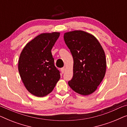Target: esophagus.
Instances as JSON below:
<instances>
[{
    "label": "esophagus",
    "instance_id": "obj_1",
    "mask_svg": "<svg viewBox=\"0 0 127 127\" xmlns=\"http://www.w3.org/2000/svg\"><path fill=\"white\" fill-rule=\"evenodd\" d=\"M65 67H62V68L61 69V73L62 74H63L64 72H65Z\"/></svg>",
    "mask_w": 127,
    "mask_h": 127
}]
</instances>
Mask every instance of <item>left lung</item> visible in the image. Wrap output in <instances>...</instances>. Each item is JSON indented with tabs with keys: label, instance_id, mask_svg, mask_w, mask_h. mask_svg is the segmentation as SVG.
I'll return each mask as SVG.
<instances>
[{
	"label": "left lung",
	"instance_id": "1",
	"mask_svg": "<svg viewBox=\"0 0 127 127\" xmlns=\"http://www.w3.org/2000/svg\"><path fill=\"white\" fill-rule=\"evenodd\" d=\"M64 40L73 58V76L68 84L83 95L96 90L105 75L106 61L101 45L92 34L82 31L64 34Z\"/></svg>",
	"mask_w": 127,
	"mask_h": 127
}]
</instances>
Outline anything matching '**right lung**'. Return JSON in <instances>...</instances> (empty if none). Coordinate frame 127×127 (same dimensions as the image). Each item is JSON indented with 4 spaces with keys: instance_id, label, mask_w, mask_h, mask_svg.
Here are the masks:
<instances>
[{
    "instance_id": "right-lung-1",
    "label": "right lung",
    "mask_w": 127,
    "mask_h": 127,
    "mask_svg": "<svg viewBox=\"0 0 127 127\" xmlns=\"http://www.w3.org/2000/svg\"><path fill=\"white\" fill-rule=\"evenodd\" d=\"M60 33H42L26 45L20 54L18 71L28 91L43 97L53 91L60 79L51 49Z\"/></svg>"
}]
</instances>
